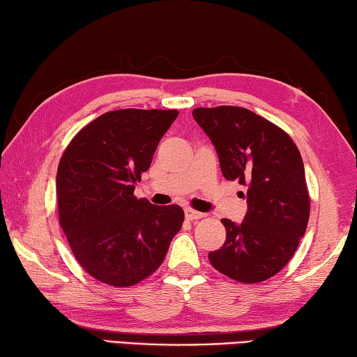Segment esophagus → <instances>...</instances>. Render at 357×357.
Returning <instances> with one entry per match:
<instances>
[{
	"label": "esophagus",
	"mask_w": 357,
	"mask_h": 357,
	"mask_svg": "<svg viewBox=\"0 0 357 357\" xmlns=\"http://www.w3.org/2000/svg\"><path fill=\"white\" fill-rule=\"evenodd\" d=\"M185 216H186V220L196 221V220H201V218H204V213H199V211L192 210V208H185Z\"/></svg>",
	"instance_id": "esophagus-1"
}]
</instances>
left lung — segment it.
Wrapping results in <instances>:
<instances>
[{
    "label": "left lung",
    "mask_w": 357,
    "mask_h": 357,
    "mask_svg": "<svg viewBox=\"0 0 357 357\" xmlns=\"http://www.w3.org/2000/svg\"><path fill=\"white\" fill-rule=\"evenodd\" d=\"M192 117L213 142L224 177L246 188L245 220H221L226 241L210 264L238 282H264L289 264L307 229L301 153L282 128L246 108H196Z\"/></svg>",
    "instance_id": "8db88e82"
}]
</instances>
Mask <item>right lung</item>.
Here are the masks:
<instances>
[{
  "label": "right lung",
  "instance_id": "add662e5",
  "mask_svg": "<svg viewBox=\"0 0 357 357\" xmlns=\"http://www.w3.org/2000/svg\"><path fill=\"white\" fill-rule=\"evenodd\" d=\"M177 109H117L98 116L68 144L58 166L59 224L78 264L112 287H131L158 270L185 213L137 199Z\"/></svg>",
  "mask_w": 357,
  "mask_h": 357
}]
</instances>
